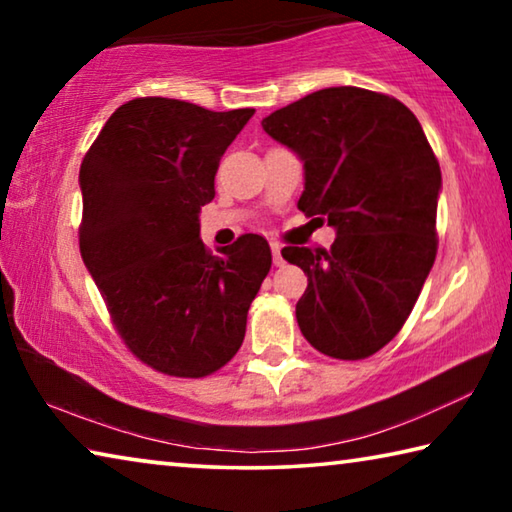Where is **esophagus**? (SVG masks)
Returning a JSON list of instances; mask_svg holds the SVG:
<instances>
[{
  "mask_svg": "<svg viewBox=\"0 0 512 512\" xmlns=\"http://www.w3.org/2000/svg\"><path fill=\"white\" fill-rule=\"evenodd\" d=\"M271 253H273V264H275V266H282L284 259H282V248H280V244H271Z\"/></svg>",
  "mask_w": 512,
  "mask_h": 512,
  "instance_id": "34e87169",
  "label": "esophagus"
}]
</instances>
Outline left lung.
<instances>
[{"label": "left lung", "mask_w": 512, "mask_h": 512, "mask_svg": "<svg viewBox=\"0 0 512 512\" xmlns=\"http://www.w3.org/2000/svg\"><path fill=\"white\" fill-rule=\"evenodd\" d=\"M262 128L302 160L298 210L336 230L329 250L282 248L309 282L300 332L327 357L366 359L400 332L436 259V155L402 101L352 85L311 92Z\"/></svg>", "instance_id": "left-lung-1"}]
</instances>
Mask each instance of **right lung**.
<instances>
[{"mask_svg": "<svg viewBox=\"0 0 512 512\" xmlns=\"http://www.w3.org/2000/svg\"><path fill=\"white\" fill-rule=\"evenodd\" d=\"M253 115L133 99L112 112L83 158L85 268L121 339L164 375L205 377L235 357L271 271L264 237L241 235L212 255L198 223L221 155Z\"/></svg>", "mask_w": 512, "mask_h": 512, "instance_id": "1", "label": "right lung"}]
</instances>
